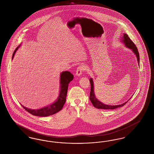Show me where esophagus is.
<instances>
[{
  "label": "esophagus",
  "instance_id": "obj_1",
  "mask_svg": "<svg viewBox=\"0 0 154 154\" xmlns=\"http://www.w3.org/2000/svg\"><path fill=\"white\" fill-rule=\"evenodd\" d=\"M84 66H79L77 67V70H76V75H78V76H80L82 74V72H84Z\"/></svg>",
  "mask_w": 154,
  "mask_h": 154
}]
</instances>
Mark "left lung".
<instances>
[{
	"label": "left lung",
	"instance_id": "left-lung-1",
	"mask_svg": "<svg viewBox=\"0 0 154 154\" xmlns=\"http://www.w3.org/2000/svg\"><path fill=\"white\" fill-rule=\"evenodd\" d=\"M124 40H123V42L125 44V45L131 48V50H133V51L134 52V53L136 54V57L137 58V61H138V63L140 64V57L139 53L138 51V49L136 47V45L134 43L132 42V40L129 38V37L128 36V35L126 33H125L124 35ZM90 81V84H91V92H90V96H89V99L91 100V102L92 103V104L94 105V106L97 108V109H106V110H113V109H116L118 107L124 106L125 104L128 102V101H127L126 102L120 105H116V106H110V105H106L104 104H103L102 103L100 102V101H99L96 98L95 94H94V83H93V81L92 79H91V80H89Z\"/></svg>",
	"mask_w": 154,
	"mask_h": 154
}]
</instances>
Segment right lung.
<instances>
[{
	"mask_svg": "<svg viewBox=\"0 0 154 154\" xmlns=\"http://www.w3.org/2000/svg\"><path fill=\"white\" fill-rule=\"evenodd\" d=\"M18 47L15 50L12 58H14L15 53ZM73 75L69 72H64L60 74V91L57 100L51 105L38 110H31L25 107L23 108L33 116L38 117H47L53 115L62 110L66 102V95L69 82L73 79Z\"/></svg>",
	"mask_w": 154,
	"mask_h": 154,
	"instance_id": "1",
	"label": "right lung"
}]
</instances>
